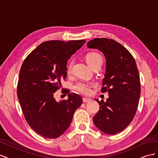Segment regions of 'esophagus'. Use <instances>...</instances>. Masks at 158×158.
<instances>
[{"instance_id":"esophagus-1","label":"esophagus","mask_w":158,"mask_h":158,"mask_svg":"<svg viewBox=\"0 0 158 158\" xmlns=\"http://www.w3.org/2000/svg\"><path fill=\"white\" fill-rule=\"evenodd\" d=\"M92 99L91 98H86V97H84L83 98V102H85V103H89V102H92Z\"/></svg>"}]
</instances>
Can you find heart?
Instances as JSON below:
<instances>
[{"label":"heart","mask_w":158,"mask_h":158,"mask_svg":"<svg viewBox=\"0 0 158 158\" xmlns=\"http://www.w3.org/2000/svg\"><path fill=\"white\" fill-rule=\"evenodd\" d=\"M85 60H86L87 63L92 69L97 66H102L103 63V59L102 56L97 52H92L88 53L85 56ZM74 64V60H70L66 66V72L68 74H70L72 70H73V66ZM95 84L93 82H78L74 85V89L78 91V92L88 95L91 92V88L94 87Z\"/></svg>","instance_id":"obj_1"}]
</instances>
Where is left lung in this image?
Masks as SVG:
<instances>
[{"instance_id":"1","label":"left lung","mask_w":158,"mask_h":158,"mask_svg":"<svg viewBox=\"0 0 158 158\" xmlns=\"http://www.w3.org/2000/svg\"><path fill=\"white\" fill-rule=\"evenodd\" d=\"M88 47L102 51L106 59V70L102 92L109 98L96 101L100 106L93 121L100 131L116 135L131 123L140 95V81L134 57L125 47L111 39L95 38Z\"/></svg>"}]
</instances>
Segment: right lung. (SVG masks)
<instances>
[{"instance_id": "1", "label": "right lung", "mask_w": 158, "mask_h": 158, "mask_svg": "<svg viewBox=\"0 0 158 158\" xmlns=\"http://www.w3.org/2000/svg\"><path fill=\"white\" fill-rule=\"evenodd\" d=\"M85 40L42 43L23 60L18 82L17 95L23 115L33 131L47 138H56L66 131L74 113L82 103L75 93L56 102L54 93L67 75L66 64L71 55Z\"/></svg>"}]
</instances>
